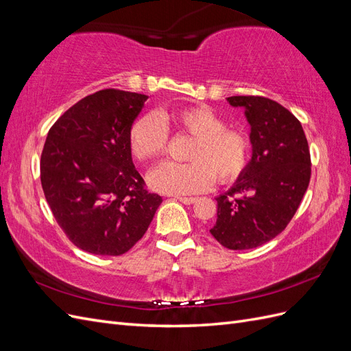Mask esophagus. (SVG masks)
<instances>
[{
    "label": "esophagus",
    "instance_id": "1",
    "mask_svg": "<svg viewBox=\"0 0 351 351\" xmlns=\"http://www.w3.org/2000/svg\"><path fill=\"white\" fill-rule=\"evenodd\" d=\"M180 202H182V204H184V205H192V204H195L196 202V197H177Z\"/></svg>",
    "mask_w": 351,
    "mask_h": 351
}]
</instances>
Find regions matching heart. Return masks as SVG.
I'll return each instance as SVG.
<instances>
[{"label":"heart","mask_w":351,"mask_h":351,"mask_svg":"<svg viewBox=\"0 0 351 351\" xmlns=\"http://www.w3.org/2000/svg\"><path fill=\"white\" fill-rule=\"evenodd\" d=\"M164 121H171L180 132L196 137L189 159L193 162H162L147 174L149 186L165 195H195L215 182L237 178L247 167L250 156L249 137L237 129H227L221 115L206 105H196L162 115L147 112L130 129V149L137 159L161 156L167 151L168 130Z\"/></svg>","instance_id":"heart-1"}]
</instances>
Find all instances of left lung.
Instances as JSON below:
<instances>
[{
    "label": "left lung",
    "mask_w": 351,
    "mask_h": 351,
    "mask_svg": "<svg viewBox=\"0 0 351 351\" xmlns=\"http://www.w3.org/2000/svg\"><path fill=\"white\" fill-rule=\"evenodd\" d=\"M250 125L252 158L224 195L215 197L217 222L209 230L231 250L254 249L287 227L311 182V152L300 121L263 97H230Z\"/></svg>",
    "instance_id": "obj_1"
}]
</instances>
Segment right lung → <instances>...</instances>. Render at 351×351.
I'll return each instance as SVG.
<instances>
[{"label":"right lung","mask_w":351,"mask_h":351,"mask_svg":"<svg viewBox=\"0 0 351 351\" xmlns=\"http://www.w3.org/2000/svg\"><path fill=\"white\" fill-rule=\"evenodd\" d=\"M146 95L98 90L51 127L40 156V183L61 230L79 249L104 256L130 250L162 197L149 193L130 149V129Z\"/></svg>","instance_id":"1"}]
</instances>
